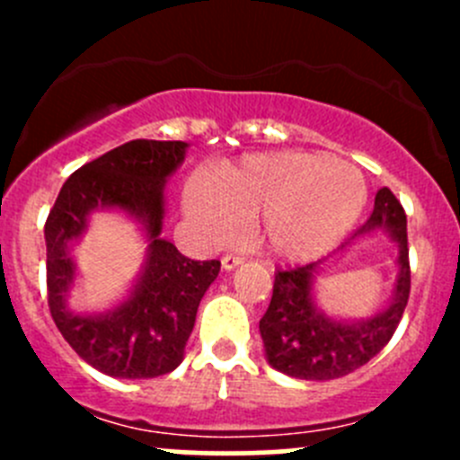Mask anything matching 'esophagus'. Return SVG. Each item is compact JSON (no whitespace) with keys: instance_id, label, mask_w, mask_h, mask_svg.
Instances as JSON below:
<instances>
[{"instance_id":"1","label":"esophagus","mask_w":460,"mask_h":460,"mask_svg":"<svg viewBox=\"0 0 460 460\" xmlns=\"http://www.w3.org/2000/svg\"><path fill=\"white\" fill-rule=\"evenodd\" d=\"M244 258L243 256H235V253H226V256H222V269L225 271H231V269H235L238 264H243Z\"/></svg>"}]
</instances>
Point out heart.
I'll return each mask as SVG.
<instances>
[{"label": "heart", "instance_id": "obj_1", "mask_svg": "<svg viewBox=\"0 0 460 460\" xmlns=\"http://www.w3.org/2000/svg\"><path fill=\"white\" fill-rule=\"evenodd\" d=\"M356 166L327 153L280 151L249 155L182 187V208L200 238L222 244L253 217L260 244L280 260L327 253L365 204Z\"/></svg>", "mask_w": 460, "mask_h": 460}]
</instances>
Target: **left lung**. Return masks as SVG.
Here are the masks:
<instances>
[{"label":"left lung","instance_id":"obj_1","mask_svg":"<svg viewBox=\"0 0 460 460\" xmlns=\"http://www.w3.org/2000/svg\"><path fill=\"white\" fill-rule=\"evenodd\" d=\"M378 226L389 229L398 243L401 273L392 305L363 323H341L324 316L314 303V276L320 262L278 269L271 303L260 318V336L271 367L305 380L341 378L369 363L392 341L410 298L411 271L405 208L387 187L378 189L372 216L349 240ZM347 244L349 243H342L341 249Z\"/></svg>","mask_w":460,"mask_h":460}]
</instances>
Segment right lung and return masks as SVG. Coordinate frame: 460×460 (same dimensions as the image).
<instances>
[{"instance_id": "1", "label": "right lung", "mask_w": 460, "mask_h": 460, "mask_svg": "<svg viewBox=\"0 0 460 460\" xmlns=\"http://www.w3.org/2000/svg\"><path fill=\"white\" fill-rule=\"evenodd\" d=\"M187 142L131 140L86 162L64 182L46 217L49 309L64 341L115 378H155L182 363L198 305L220 260H191L162 235L166 178ZM128 221L145 240L138 278L119 299L95 305L75 287V258L100 221Z\"/></svg>"}]
</instances>
